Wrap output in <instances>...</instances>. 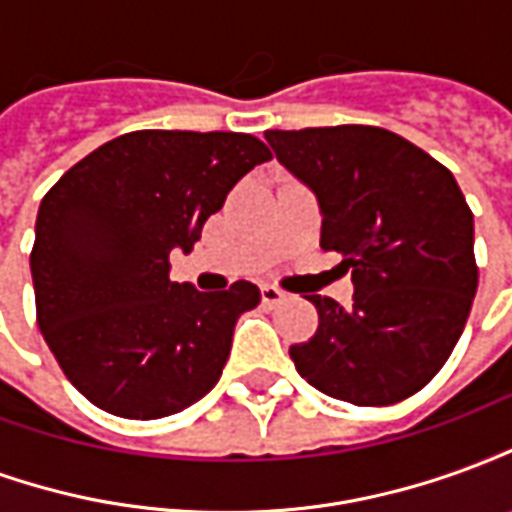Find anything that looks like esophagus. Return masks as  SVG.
Masks as SVG:
<instances>
[{"label":"esophagus","mask_w":512,"mask_h":512,"mask_svg":"<svg viewBox=\"0 0 512 512\" xmlns=\"http://www.w3.org/2000/svg\"><path fill=\"white\" fill-rule=\"evenodd\" d=\"M260 299H263V307L274 310L277 304L285 301V293H282L279 288H274V285H263V288H260Z\"/></svg>","instance_id":"1"}]
</instances>
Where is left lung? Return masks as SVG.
<instances>
[{"mask_svg":"<svg viewBox=\"0 0 512 512\" xmlns=\"http://www.w3.org/2000/svg\"><path fill=\"white\" fill-rule=\"evenodd\" d=\"M323 213L321 246L343 255L354 304L307 299L318 332L290 345L307 384L354 406L406 400L450 359L474 293V216L452 172L376 126L266 131Z\"/></svg>","mask_w":512,"mask_h":512,"instance_id":"left-lung-1","label":"left lung"}]
</instances>
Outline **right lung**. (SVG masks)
Returning <instances> with one entry per match:
<instances>
[{
	"instance_id": "1",
	"label": "right lung",
	"mask_w": 512,
	"mask_h": 512,
	"mask_svg": "<svg viewBox=\"0 0 512 512\" xmlns=\"http://www.w3.org/2000/svg\"><path fill=\"white\" fill-rule=\"evenodd\" d=\"M266 142L235 131H131L73 164L40 202L29 255L43 340L65 378L115 417L161 419L208 395L235 321L260 304L238 279H169Z\"/></svg>"
}]
</instances>
